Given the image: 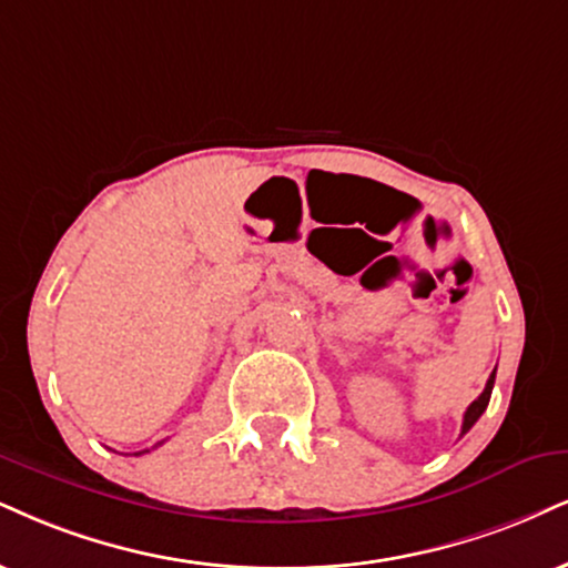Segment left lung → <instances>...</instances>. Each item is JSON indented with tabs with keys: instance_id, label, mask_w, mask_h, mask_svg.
<instances>
[{
	"instance_id": "8db88e82",
	"label": "left lung",
	"mask_w": 568,
	"mask_h": 568,
	"mask_svg": "<svg viewBox=\"0 0 568 568\" xmlns=\"http://www.w3.org/2000/svg\"><path fill=\"white\" fill-rule=\"evenodd\" d=\"M493 384H495V371H493V374H489V379H487V384H485V392H481L477 400H474V403L466 408V413H464V426H460V434H466L468 429H471V426L479 422L481 413L487 410L489 395H493Z\"/></svg>"
}]
</instances>
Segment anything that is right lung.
<instances>
[{
  "mask_svg": "<svg viewBox=\"0 0 568 568\" xmlns=\"http://www.w3.org/2000/svg\"><path fill=\"white\" fill-rule=\"evenodd\" d=\"M158 445H163V443H158ZM158 445H155V447H158ZM142 453H150V450H139V453H134V455H142Z\"/></svg>",
  "mask_w": 568,
  "mask_h": 568,
  "instance_id": "right-lung-1",
  "label": "right lung"
}]
</instances>
